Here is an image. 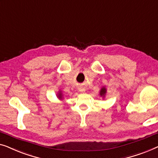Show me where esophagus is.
<instances>
[{"instance_id": "esophagus-1", "label": "esophagus", "mask_w": 158, "mask_h": 158, "mask_svg": "<svg viewBox=\"0 0 158 158\" xmlns=\"http://www.w3.org/2000/svg\"><path fill=\"white\" fill-rule=\"evenodd\" d=\"M79 89L80 92H84V91H85V89H84L83 87H80Z\"/></svg>"}]
</instances>
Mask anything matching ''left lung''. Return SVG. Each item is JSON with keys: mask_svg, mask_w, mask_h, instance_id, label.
Here are the masks:
<instances>
[{"mask_svg": "<svg viewBox=\"0 0 158 158\" xmlns=\"http://www.w3.org/2000/svg\"><path fill=\"white\" fill-rule=\"evenodd\" d=\"M106 88L105 87H102L101 89L100 92H99V94H100V96L104 97V96H105V94H106Z\"/></svg>", "mask_w": 158, "mask_h": 158, "instance_id": "obj_1", "label": "left lung"}]
</instances>
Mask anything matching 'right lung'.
<instances>
[{
  "instance_id": "right-lung-1",
  "label": "right lung",
  "mask_w": 158,
  "mask_h": 158,
  "mask_svg": "<svg viewBox=\"0 0 158 158\" xmlns=\"http://www.w3.org/2000/svg\"><path fill=\"white\" fill-rule=\"evenodd\" d=\"M62 97H63V95H62L61 92H59V94H58V98H59V99H62Z\"/></svg>"
}]
</instances>
